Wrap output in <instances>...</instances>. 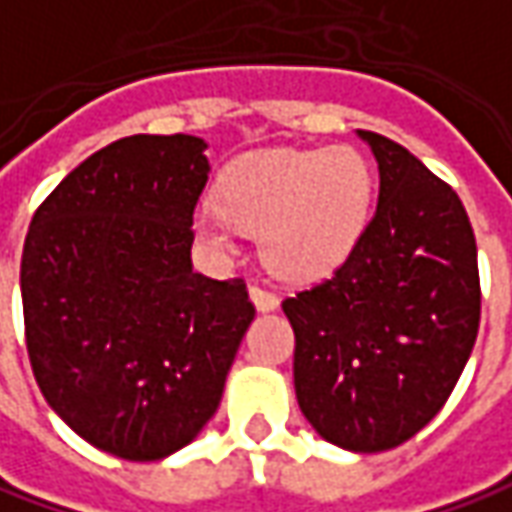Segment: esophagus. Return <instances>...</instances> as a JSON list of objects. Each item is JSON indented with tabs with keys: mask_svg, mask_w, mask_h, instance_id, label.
Masks as SVG:
<instances>
[{
	"mask_svg": "<svg viewBox=\"0 0 512 512\" xmlns=\"http://www.w3.org/2000/svg\"><path fill=\"white\" fill-rule=\"evenodd\" d=\"M249 297H252V303H255L257 311H274L277 306H280L277 294H272V291H266V289H260V286H252V289H249Z\"/></svg>",
	"mask_w": 512,
	"mask_h": 512,
	"instance_id": "esophagus-1",
	"label": "esophagus"
}]
</instances>
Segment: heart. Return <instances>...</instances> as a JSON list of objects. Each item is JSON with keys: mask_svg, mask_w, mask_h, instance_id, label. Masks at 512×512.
<instances>
[{"mask_svg": "<svg viewBox=\"0 0 512 512\" xmlns=\"http://www.w3.org/2000/svg\"><path fill=\"white\" fill-rule=\"evenodd\" d=\"M221 203L201 206L195 235L235 255L240 232L260 235L263 260L280 277L317 280L360 246L374 209V172L354 147L266 150L223 172Z\"/></svg>", "mask_w": 512, "mask_h": 512, "instance_id": "obj_1", "label": "heart"}]
</instances>
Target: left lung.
<instances>
[{
    "label": "left lung",
    "instance_id": "obj_1",
    "mask_svg": "<svg viewBox=\"0 0 512 512\" xmlns=\"http://www.w3.org/2000/svg\"><path fill=\"white\" fill-rule=\"evenodd\" d=\"M379 169L377 212L328 280L283 300L294 394L326 442L379 453L448 402L479 331L476 238L459 195L397 141L357 130Z\"/></svg>",
    "mask_w": 512,
    "mask_h": 512
}]
</instances>
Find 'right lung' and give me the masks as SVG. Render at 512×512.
<instances>
[{"label": "right lung", "mask_w": 512, "mask_h": 512, "mask_svg": "<svg viewBox=\"0 0 512 512\" xmlns=\"http://www.w3.org/2000/svg\"><path fill=\"white\" fill-rule=\"evenodd\" d=\"M206 141L130 135L36 209L22 252L27 354L47 405L93 448L167 459L215 416L255 320L243 280L192 269Z\"/></svg>", "instance_id": "1"}]
</instances>
